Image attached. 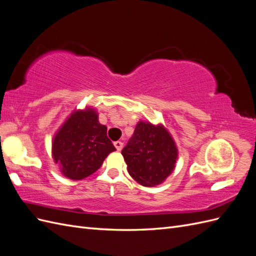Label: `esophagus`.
I'll return each instance as SVG.
<instances>
[{"label":"esophagus","mask_w":256,"mask_h":256,"mask_svg":"<svg viewBox=\"0 0 256 256\" xmlns=\"http://www.w3.org/2000/svg\"><path fill=\"white\" fill-rule=\"evenodd\" d=\"M122 142H120V141H116V142H114V146L116 147V150H118V152H120L122 150Z\"/></svg>","instance_id":"esophagus-1"}]
</instances>
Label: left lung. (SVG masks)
Masks as SVG:
<instances>
[{
	"label": "left lung",
	"mask_w": 256,
	"mask_h": 256,
	"mask_svg": "<svg viewBox=\"0 0 256 256\" xmlns=\"http://www.w3.org/2000/svg\"><path fill=\"white\" fill-rule=\"evenodd\" d=\"M122 154L130 176L144 187H152L173 172L178 152L164 127L140 122Z\"/></svg>",
	"instance_id": "8db88e82"
}]
</instances>
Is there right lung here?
<instances>
[{
    "label": "right lung",
    "mask_w": 256,
    "mask_h": 256,
    "mask_svg": "<svg viewBox=\"0 0 256 256\" xmlns=\"http://www.w3.org/2000/svg\"><path fill=\"white\" fill-rule=\"evenodd\" d=\"M116 150L106 136V127L92 110L76 111L54 136L52 154L62 173L80 180L95 173L110 152Z\"/></svg>",
    "instance_id": "right-lung-1"
}]
</instances>
